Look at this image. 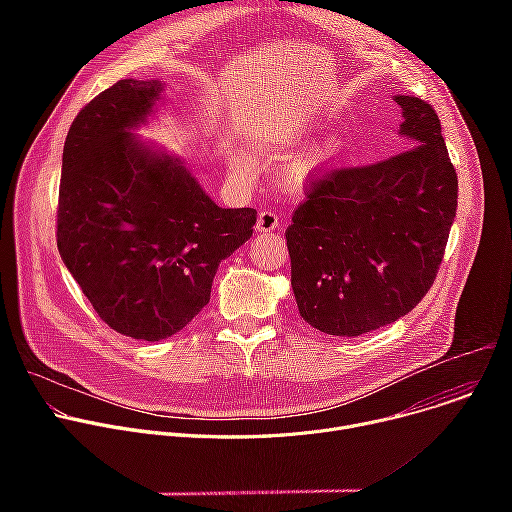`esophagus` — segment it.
Wrapping results in <instances>:
<instances>
[{"instance_id": "1", "label": "esophagus", "mask_w": 512, "mask_h": 512, "mask_svg": "<svg viewBox=\"0 0 512 512\" xmlns=\"http://www.w3.org/2000/svg\"><path fill=\"white\" fill-rule=\"evenodd\" d=\"M259 233H275L279 229V216L273 210H263L257 216V227Z\"/></svg>"}]
</instances>
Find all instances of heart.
Instances as JSON below:
<instances>
[{"label":"heart","instance_id":"obj_1","mask_svg":"<svg viewBox=\"0 0 512 512\" xmlns=\"http://www.w3.org/2000/svg\"><path fill=\"white\" fill-rule=\"evenodd\" d=\"M332 152H334L332 145H324V148H318V150H314V152L306 154L302 160H298V162H296V166H294L296 174H298V176L308 174L316 164H320V162L328 160V158L332 156Z\"/></svg>","mask_w":512,"mask_h":512}]
</instances>
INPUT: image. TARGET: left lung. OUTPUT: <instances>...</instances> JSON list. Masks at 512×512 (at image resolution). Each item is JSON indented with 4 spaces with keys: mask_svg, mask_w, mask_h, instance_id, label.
<instances>
[{
    "mask_svg": "<svg viewBox=\"0 0 512 512\" xmlns=\"http://www.w3.org/2000/svg\"><path fill=\"white\" fill-rule=\"evenodd\" d=\"M403 152L312 180L285 231L300 316L360 336L409 314L442 265L458 176L433 107L397 95Z\"/></svg>",
    "mask_w": 512,
    "mask_h": 512,
    "instance_id": "8db88e82",
    "label": "left lung"
}]
</instances>
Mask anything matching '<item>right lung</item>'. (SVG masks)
Returning <instances> with one entry per match:
<instances>
[{
	"instance_id": "1",
	"label": "right lung",
	"mask_w": 512,
	"mask_h": 512,
	"mask_svg": "<svg viewBox=\"0 0 512 512\" xmlns=\"http://www.w3.org/2000/svg\"><path fill=\"white\" fill-rule=\"evenodd\" d=\"M162 81L123 79L72 121L62 152L56 245L99 318L164 340L210 300L218 265L253 235L255 208H221L174 156L131 133Z\"/></svg>"
}]
</instances>
